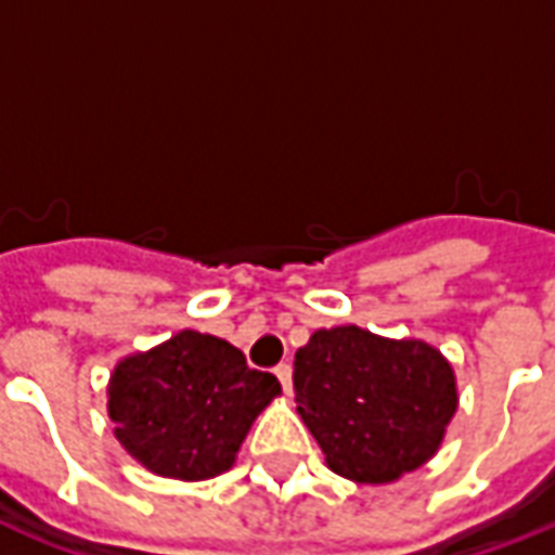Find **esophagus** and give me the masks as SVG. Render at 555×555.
I'll list each match as a JSON object with an SVG mask.
<instances>
[{
    "label": "esophagus",
    "mask_w": 555,
    "mask_h": 555,
    "mask_svg": "<svg viewBox=\"0 0 555 555\" xmlns=\"http://www.w3.org/2000/svg\"><path fill=\"white\" fill-rule=\"evenodd\" d=\"M276 377L279 384H282V389L291 396V365L288 362H282V365H276Z\"/></svg>",
    "instance_id": "1"
}]
</instances>
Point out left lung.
<instances>
[{
  "label": "left lung",
  "mask_w": 555,
  "mask_h": 555,
  "mask_svg": "<svg viewBox=\"0 0 555 555\" xmlns=\"http://www.w3.org/2000/svg\"><path fill=\"white\" fill-rule=\"evenodd\" d=\"M294 389L326 466L357 485H392L428 464L457 413L440 350L357 324L314 330L294 357Z\"/></svg>",
  "instance_id": "8db88e82"
}]
</instances>
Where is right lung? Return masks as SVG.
<instances>
[{
	"mask_svg": "<svg viewBox=\"0 0 555 555\" xmlns=\"http://www.w3.org/2000/svg\"><path fill=\"white\" fill-rule=\"evenodd\" d=\"M282 396L225 338L181 330L115 362L106 410L115 440L154 476L205 481L234 466L258 413Z\"/></svg>",
	"mask_w": 555,
	"mask_h": 555,
	"instance_id": "add662e5",
	"label": "right lung"
}]
</instances>
